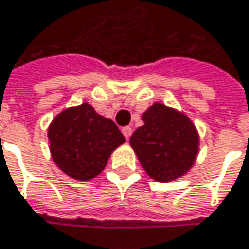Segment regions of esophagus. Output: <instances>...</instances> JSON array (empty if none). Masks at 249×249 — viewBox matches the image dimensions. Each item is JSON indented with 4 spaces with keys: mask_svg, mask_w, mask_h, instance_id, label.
<instances>
[{
    "mask_svg": "<svg viewBox=\"0 0 249 249\" xmlns=\"http://www.w3.org/2000/svg\"><path fill=\"white\" fill-rule=\"evenodd\" d=\"M123 134L125 135V138L128 140V138L131 137V134H132V128H131V126H124V128H123Z\"/></svg>",
    "mask_w": 249,
    "mask_h": 249,
    "instance_id": "34e87169",
    "label": "esophagus"
}]
</instances>
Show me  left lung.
<instances>
[{"label":"left lung","instance_id":"1","mask_svg":"<svg viewBox=\"0 0 249 249\" xmlns=\"http://www.w3.org/2000/svg\"><path fill=\"white\" fill-rule=\"evenodd\" d=\"M142 120L144 125L132 134L129 144L148 175L160 182L184 175L198 152V135L191 121L158 102Z\"/></svg>","mask_w":249,"mask_h":249}]
</instances>
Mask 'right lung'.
<instances>
[{"instance_id":"right-lung-1","label":"right lung","mask_w":249,"mask_h":249,"mask_svg":"<svg viewBox=\"0 0 249 249\" xmlns=\"http://www.w3.org/2000/svg\"><path fill=\"white\" fill-rule=\"evenodd\" d=\"M48 140L55 164L79 181L98 175L111 152L125 142L115 123L97 114L88 104L57 115L48 128Z\"/></svg>"}]
</instances>
